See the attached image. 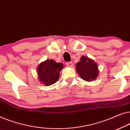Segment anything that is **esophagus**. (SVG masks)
Here are the masks:
<instances>
[{
  "mask_svg": "<svg viewBox=\"0 0 130 130\" xmlns=\"http://www.w3.org/2000/svg\"><path fill=\"white\" fill-rule=\"evenodd\" d=\"M67 66H69V67H72V66H73V63H72V62H67Z\"/></svg>",
  "mask_w": 130,
  "mask_h": 130,
  "instance_id": "34e87169",
  "label": "esophagus"
}]
</instances>
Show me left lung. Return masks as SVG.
Wrapping results in <instances>:
<instances>
[{"mask_svg": "<svg viewBox=\"0 0 130 130\" xmlns=\"http://www.w3.org/2000/svg\"><path fill=\"white\" fill-rule=\"evenodd\" d=\"M76 69L80 77L87 82L95 80L99 74L96 63L86 56L80 58V61L76 64Z\"/></svg>", "mask_w": 130, "mask_h": 130, "instance_id": "obj_1", "label": "left lung"}]
</instances>
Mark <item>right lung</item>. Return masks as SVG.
<instances>
[{"label":"right lung","instance_id":"1","mask_svg":"<svg viewBox=\"0 0 130 130\" xmlns=\"http://www.w3.org/2000/svg\"><path fill=\"white\" fill-rule=\"evenodd\" d=\"M64 67L61 63H56L53 60L42 62L37 67L38 79L45 86L54 84L60 77V72Z\"/></svg>","mask_w":130,"mask_h":130}]
</instances>
